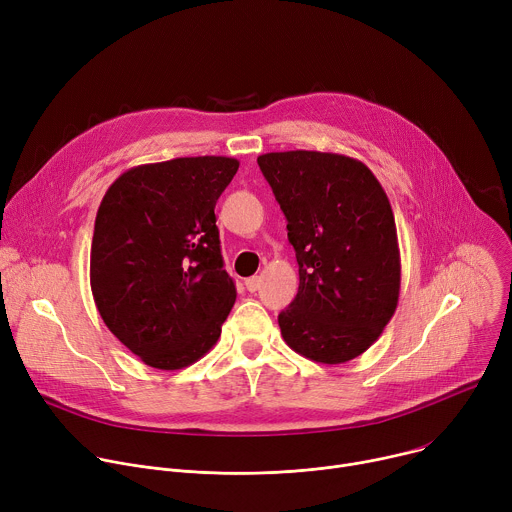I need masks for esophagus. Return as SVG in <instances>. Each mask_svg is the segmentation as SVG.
I'll return each mask as SVG.
<instances>
[{
    "mask_svg": "<svg viewBox=\"0 0 512 512\" xmlns=\"http://www.w3.org/2000/svg\"><path fill=\"white\" fill-rule=\"evenodd\" d=\"M259 284H261V277H259V275L247 277V280H245V288H247L249 292H257V290H259Z\"/></svg>",
    "mask_w": 512,
    "mask_h": 512,
    "instance_id": "obj_1",
    "label": "esophagus"
}]
</instances>
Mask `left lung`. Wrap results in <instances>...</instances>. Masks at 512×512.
I'll return each instance as SVG.
<instances>
[{
	"label": "left lung",
	"mask_w": 512,
	"mask_h": 512,
	"mask_svg": "<svg viewBox=\"0 0 512 512\" xmlns=\"http://www.w3.org/2000/svg\"><path fill=\"white\" fill-rule=\"evenodd\" d=\"M288 220L300 286L280 312L284 341L316 363H345L378 341L400 296L390 200L357 159L286 151L257 157Z\"/></svg>",
	"instance_id": "8db88e82"
}]
</instances>
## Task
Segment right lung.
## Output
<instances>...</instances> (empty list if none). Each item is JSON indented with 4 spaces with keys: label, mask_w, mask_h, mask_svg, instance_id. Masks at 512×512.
Masks as SVG:
<instances>
[{
    "label": "right lung",
    "mask_w": 512,
    "mask_h": 512,
    "mask_svg": "<svg viewBox=\"0 0 512 512\" xmlns=\"http://www.w3.org/2000/svg\"><path fill=\"white\" fill-rule=\"evenodd\" d=\"M237 169V159L214 155L138 165L98 208L91 294L112 335L151 367L204 357L237 300L214 214Z\"/></svg>",
    "instance_id": "add662e5"
}]
</instances>
